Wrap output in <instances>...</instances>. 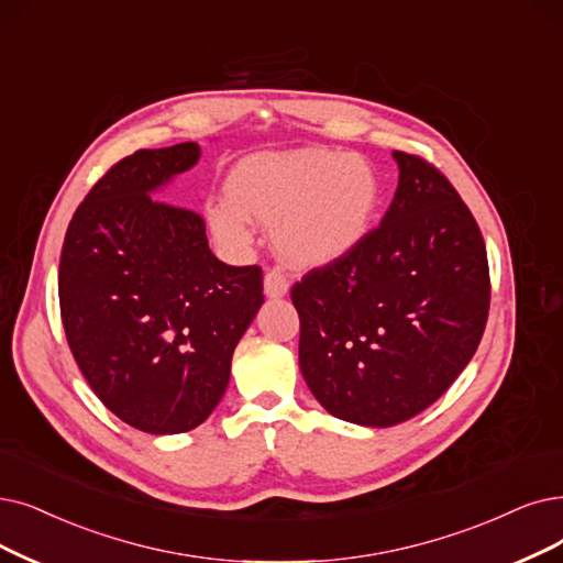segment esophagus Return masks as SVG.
I'll use <instances>...</instances> for the list:
<instances>
[{"label": "esophagus", "mask_w": 563, "mask_h": 563, "mask_svg": "<svg viewBox=\"0 0 563 563\" xmlns=\"http://www.w3.org/2000/svg\"><path fill=\"white\" fill-rule=\"evenodd\" d=\"M263 286H265L267 298H282V296H286V290H288V279H286L282 269H267Z\"/></svg>", "instance_id": "obj_1"}]
</instances>
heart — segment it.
I'll use <instances>...</instances> for the list:
<instances>
[{
    "label": "heart",
    "mask_w": 563,
    "mask_h": 563,
    "mask_svg": "<svg viewBox=\"0 0 563 563\" xmlns=\"http://www.w3.org/2000/svg\"><path fill=\"white\" fill-rule=\"evenodd\" d=\"M229 198L208 208L210 229L231 250L252 242V219L277 227L279 252L298 267L346 256L365 238L378 177L360 156L334 150H300L252 156L229 177Z\"/></svg>",
    "instance_id": "b5f03b06"
}]
</instances>
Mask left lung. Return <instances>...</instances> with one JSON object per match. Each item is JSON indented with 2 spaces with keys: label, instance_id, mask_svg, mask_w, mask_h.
Here are the masks:
<instances>
[{
  "label": "left lung",
  "instance_id": "left-lung-1",
  "mask_svg": "<svg viewBox=\"0 0 563 563\" xmlns=\"http://www.w3.org/2000/svg\"><path fill=\"white\" fill-rule=\"evenodd\" d=\"M393 156L399 185L378 227L290 288L311 395L334 418L367 427L409 420L451 388L489 311L474 214L434 164Z\"/></svg>",
  "mask_w": 563,
  "mask_h": 563
}]
</instances>
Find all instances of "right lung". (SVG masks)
Returning a JSON list of instances; mask_svg holds the SVG:
<instances>
[{
    "instance_id": "1",
    "label": "right lung",
    "mask_w": 563,
    "mask_h": 563,
    "mask_svg": "<svg viewBox=\"0 0 563 563\" xmlns=\"http://www.w3.org/2000/svg\"><path fill=\"white\" fill-rule=\"evenodd\" d=\"M200 156L196 143L139 150L89 189L66 229L59 311L103 407L147 434L203 422L263 305L258 265L221 263L198 212L154 198Z\"/></svg>"
}]
</instances>
